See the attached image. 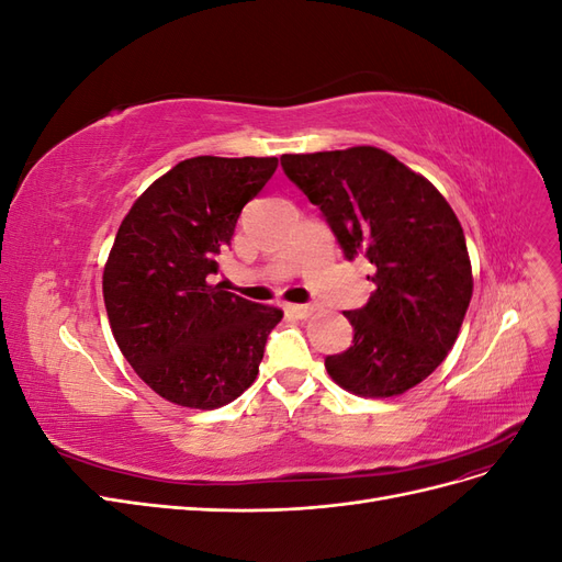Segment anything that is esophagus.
<instances>
[{
  "label": "esophagus",
  "mask_w": 562,
  "mask_h": 562,
  "mask_svg": "<svg viewBox=\"0 0 562 562\" xmlns=\"http://www.w3.org/2000/svg\"><path fill=\"white\" fill-rule=\"evenodd\" d=\"M312 312H314L312 304H285V314L293 318H307L312 316Z\"/></svg>",
  "instance_id": "1"
}]
</instances>
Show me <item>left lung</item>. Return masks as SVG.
<instances>
[{
    "mask_svg": "<svg viewBox=\"0 0 562 562\" xmlns=\"http://www.w3.org/2000/svg\"><path fill=\"white\" fill-rule=\"evenodd\" d=\"M281 166L321 209L345 258L375 265V293L345 312L353 345L328 356V375L356 396L405 394L443 363L471 302L454 211L427 178L370 145L283 155Z\"/></svg>",
    "mask_w": 562,
    "mask_h": 562,
    "instance_id": "left-lung-1",
    "label": "left lung"
}]
</instances>
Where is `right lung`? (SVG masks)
Here are the masks:
<instances>
[{
    "label": "right lung",
    "instance_id": "1",
    "mask_svg": "<svg viewBox=\"0 0 562 562\" xmlns=\"http://www.w3.org/2000/svg\"><path fill=\"white\" fill-rule=\"evenodd\" d=\"M277 157H194L135 199L103 271L110 328L138 378L166 401L213 411L255 382L283 312L223 291L220 248Z\"/></svg>",
    "mask_w": 562,
    "mask_h": 562
}]
</instances>
